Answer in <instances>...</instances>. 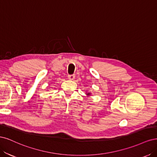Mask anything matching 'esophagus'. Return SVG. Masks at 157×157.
<instances>
[{"mask_svg": "<svg viewBox=\"0 0 157 157\" xmlns=\"http://www.w3.org/2000/svg\"><path fill=\"white\" fill-rule=\"evenodd\" d=\"M68 79L70 80H74L75 75H69L68 76Z\"/></svg>", "mask_w": 157, "mask_h": 157, "instance_id": "esophagus-1", "label": "esophagus"}]
</instances>
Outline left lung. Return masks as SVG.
<instances>
[{"mask_svg": "<svg viewBox=\"0 0 157 157\" xmlns=\"http://www.w3.org/2000/svg\"><path fill=\"white\" fill-rule=\"evenodd\" d=\"M86 94L87 95V97H89V96L91 95V93H90V92H86Z\"/></svg>", "mask_w": 157, "mask_h": 157, "instance_id": "obj_1", "label": "left lung"}]
</instances>
